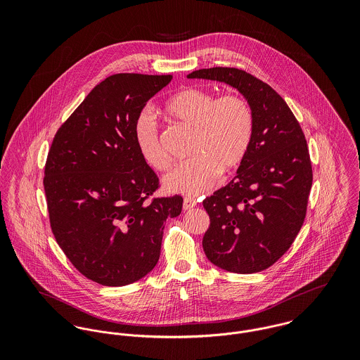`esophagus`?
I'll return each mask as SVG.
<instances>
[{
    "label": "esophagus",
    "instance_id": "1",
    "mask_svg": "<svg viewBox=\"0 0 360 360\" xmlns=\"http://www.w3.org/2000/svg\"><path fill=\"white\" fill-rule=\"evenodd\" d=\"M197 205V201L194 198H190V197H186L184 201H183V209L184 210H188V209H193Z\"/></svg>",
    "mask_w": 360,
    "mask_h": 360
}]
</instances>
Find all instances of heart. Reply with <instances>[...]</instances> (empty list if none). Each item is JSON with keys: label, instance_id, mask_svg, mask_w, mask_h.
Masks as SVG:
<instances>
[{"label": "heart", "instance_id": "b5f03b06", "mask_svg": "<svg viewBox=\"0 0 360 360\" xmlns=\"http://www.w3.org/2000/svg\"><path fill=\"white\" fill-rule=\"evenodd\" d=\"M165 109L170 117L195 130L190 153L194 158L179 163L165 176L167 191L188 197L207 191L216 184L220 172H233L250 153L255 120L251 105L243 96L216 98L204 89L186 87L166 103ZM133 136L147 165L156 170L170 166L151 110L139 113Z\"/></svg>", "mask_w": 360, "mask_h": 360}]
</instances>
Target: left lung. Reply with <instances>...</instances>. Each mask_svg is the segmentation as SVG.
<instances>
[{"instance_id":"obj_1","label":"left lung","mask_w":360,"mask_h":360,"mask_svg":"<svg viewBox=\"0 0 360 360\" xmlns=\"http://www.w3.org/2000/svg\"><path fill=\"white\" fill-rule=\"evenodd\" d=\"M187 77L226 83L252 108L250 153L234 179L202 202L210 219L202 247L223 270L262 271L288 251L307 216L313 173L305 134L285 101L245 70L209 68Z\"/></svg>"}]
</instances>
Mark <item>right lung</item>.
Instances as JSON below:
<instances>
[{
	"label": "right lung",
	"mask_w": 360,
	"mask_h": 360,
	"mask_svg": "<svg viewBox=\"0 0 360 360\" xmlns=\"http://www.w3.org/2000/svg\"><path fill=\"white\" fill-rule=\"evenodd\" d=\"M172 75L117 73L97 84L58 129L44 169L53 237L89 280L120 287L159 260L180 195L153 198L159 179L139 153L136 117Z\"/></svg>",
	"instance_id": "right-lung-1"
}]
</instances>
